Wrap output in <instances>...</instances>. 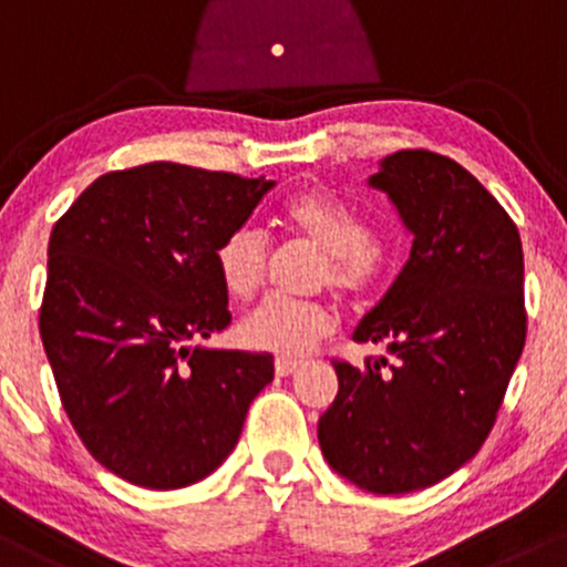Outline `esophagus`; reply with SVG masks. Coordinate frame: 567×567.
<instances>
[{"label":"esophagus","mask_w":567,"mask_h":567,"mask_svg":"<svg viewBox=\"0 0 567 567\" xmlns=\"http://www.w3.org/2000/svg\"><path fill=\"white\" fill-rule=\"evenodd\" d=\"M297 367H300V361H295V359H276V374L278 378H289L291 372H297Z\"/></svg>","instance_id":"esophagus-1"}]
</instances>
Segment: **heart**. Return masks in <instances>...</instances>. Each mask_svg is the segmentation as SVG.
I'll return each mask as SVG.
<instances>
[{"label": "heart", "mask_w": 567, "mask_h": 567, "mask_svg": "<svg viewBox=\"0 0 567 567\" xmlns=\"http://www.w3.org/2000/svg\"><path fill=\"white\" fill-rule=\"evenodd\" d=\"M284 227L305 246L321 254L316 284L332 286L346 300H361L380 276V251L369 240L361 216L321 189H305L284 203ZM216 272L227 295L249 302L265 286L270 246L254 227L233 230L214 254ZM334 332V313L321 300H267L240 323V337L257 351L284 359L313 351Z\"/></svg>", "instance_id": "obj_1"}]
</instances>
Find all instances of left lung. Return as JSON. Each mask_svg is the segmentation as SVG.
I'll list each match as a JSON object with an SVG mask.
<instances>
[{"label":"left lung","mask_w":567,"mask_h":567,"mask_svg":"<svg viewBox=\"0 0 567 567\" xmlns=\"http://www.w3.org/2000/svg\"><path fill=\"white\" fill-rule=\"evenodd\" d=\"M369 187L393 203L412 251L353 340L383 342L396 361H334L340 388L318 444L348 482L402 495L457 472L493 431L527 334L523 240L504 206L436 152H393Z\"/></svg>","instance_id":"obj_1"}]
</instances>
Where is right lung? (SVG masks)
I'll return each instance as SVG.
<instances>
[{"mask_svg":"<svg viewBox=\"0 0 567 567\" xmlns=\"http://www.w3.org/2000/svg\"><path fill=\"white\" fill-rule=\"evenodd\" d=\"M272 184L146 163L99 176L50 233L44 353L87 453L131 485L212 474L272 380L270 353L189 346L230 323L214 254Z\"/></svg>","mask_w":567,"mask_h":567,"instance_id":"add662e5","label":"right lung"}]
</instances>
